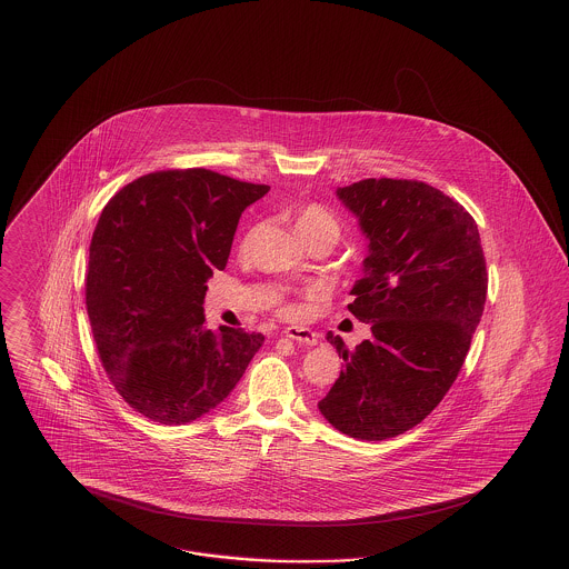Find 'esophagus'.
Instances as JSON below:
<instances>
[{
    "label": "esophagus",
    "instance_id": "obj_1",
    "mask_svg": "<svg viewBox=\"0 0 569 569\" xmlns=\"http://www.w3.org/2000/svg\"><path fill=\"white\" fill-rule=\"evenodd\" d=\"M286 337L297 341V343H302V346H309V348L318 346V335L313 330H309V328H302V326L286 328Z\"/></svg>",
    "mask_w": 569,
    "mask_h": 569
}]
</instances>
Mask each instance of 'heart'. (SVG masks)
<instances>
[{
    "mask_svg": "<svg viewBox=\"0 0 569 569\" xmlns=\"http://www.w3.org/2000/svg\"><path fill=\"white\" fill-rule=\"evenodd\" d=\"M297 230L300 237L309 234V232H318V230H326V232H332L335 237H339L337 219L318 204H309L298 211Z\"/></svg>",
    "mask_w": 569,
    "mask_h": 569,
    "instance_id": "obj_1",
    "label": "heart"
}]
</instances>
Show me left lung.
<instances>
[{"label": "left lung", "instance_id": "obj_1", "mask_svg": "<svg viewBox=\"0 0 569 569\" xmlns=\"http://www.w3.org/2000/svg\"><path fill=\"white\" fill-rule=\"evenodd\" d=\"M335 193L367 241L348 309L371 339L350 350L326 335L346 365L318 409L337 431L381 441L422 422L455 383L485 311L487 260L473 217L422 181Z\"/></svg>", "mask_w": 569, "mask_h": 569}]
</instances>
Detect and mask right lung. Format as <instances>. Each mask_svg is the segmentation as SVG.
<instances>
[{
	"label": "right lung",
	"mask_w": 569,
	"mask_h": 569,
	"mask_svg": "<svg viewBox=\"0 0 569 569\" xmlns=\"http://www.w3.org/2000/svg\"><path fill=\"white\" fill-rule=\"evenodd\" d=\"M269 190L204 168L162 170L104 207L89 244L87 313L110 381L144 418H202L262 348L260 332L207 328L202 302L244 209Z\"/></svg>",
	"instance_id": "1"
}]
</instances>
